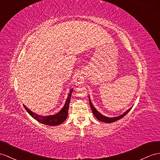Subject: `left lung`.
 Listing matches in <instances>:
<instances>
[{"label": "left lung", "mask_w": 160, "mask_h": 160, "mask_svg": "<svg viewBox=\"0 0 160 160\" xmlns=\"http://www.w3.org/2000/svg\"><path fill=\"white\" fill-rule=\"evenodd\" d=\"M88 99H89V103H90V106H91V108L92 109V113L93 115L95 116L96 117V118L97 120H99V121L101 122H105V123H112V122H116L118 120L121 119V118H122L124 116H125L127 113H128L130 110L132 109V107H131L130 109H128L127 111H126L124 113H122V115L119 116H117V117H112V118H109V117H107V116H103V114H101V113H99V112L97 111V110L96 109V108L94 107L92 103H91V99H90V97L88 96Z\"/></svg>", "instance_id": "obj_1"}]
</instances>
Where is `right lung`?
I'll return each instance as SVG.
<instances>
[{"instance_id":"1","label":"right lung","mask_w":160,"mask_h":160,"mask_svg":"<svg viewBox=\"0 0 160 160\" xmlns=\"http://www.w3.org/2000/svg\"><path fill=\"white\" fill-rule=\"evenodd\" d=\"M73 92V88H70V91L68 93V96L67 97V99L65 101V105L60 111L53 115H49V116H40L38 114H36L34 112H32L31 110L28 109L26 106L23 105L24 108L26 109L27 112L30 114V115L37 120L38 122L42 123L43 124H46L48 126H57L59 125L66 120V118L68 115V109H69V102H70V99L72 96V93Z\"/></svg>"}]
</instances>
